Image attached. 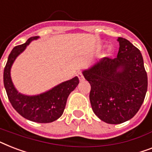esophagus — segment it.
Wrapping results in <instances>:
<instances>
[{"label":"esophagus","instance_id":"esophagus-1","mask_svg":"<svg viewBox=\"0 0 152 152\" xmlns=\"http://www.w3.org/2000/svg\"><path fill=\"white\" fill-rule=\"evenodd\" d=\"M77 76H78L79 79H80V82H82V81H83V80H84V77H83V76L82 72H78Z\"/></svg>","mask_w":152,"mask_h":152}]
</instances>
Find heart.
Here are the masks:
<instances>
[{
    "label": "heart",
    "instance_id": "heart-1",
    "mask_svg": "<svg viewBox=\"0 0 152 152\" xmlns=\"http://www.w3.org/2000/svg\"><path fill=\"white\" fill-rule=\"evenodd\" d=\"M113 53H114V50H113V48L112 47H108L107 50H106V54L105 56L107 58H111V57L113 55Z\"/></svg>",
    "mask_w": 152,
    "mask_h": 152
}]
</instances>
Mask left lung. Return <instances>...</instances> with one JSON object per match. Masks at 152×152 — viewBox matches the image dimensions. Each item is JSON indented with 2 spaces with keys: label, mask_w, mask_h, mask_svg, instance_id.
I'll list each match as a JSON object with an SVG mask.
<instances>
[{
  "label": "left lung",
  "mask_w": 152,
  "mask_h": 152,
  "mask_svg": "<svg viewBox=\"0 0 152 152\" xmlns=\"http://www.w3.org/2000/svg\"><path fill=\"white\" fill-rule=\"evenodd\" d=\"M117 41V58L95 61L82 73L91 84L90 101L94 114L109 124L129 120L143 104L148 76L141 53L124 38Z\"/></svg>",
  "instance_id": "1"
}]
</instances>
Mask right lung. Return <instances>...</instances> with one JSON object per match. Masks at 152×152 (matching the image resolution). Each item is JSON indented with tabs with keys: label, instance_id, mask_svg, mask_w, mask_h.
Returning <instances> with one entry per match:
<instances>
[{
	"label": "right lung",
	"instance_id": "right-lung-1",
	"mask_svg": "<svg viewBox=\"0 0 152 152\" xmlns=\"http://www.w3.org/2000/svg\"><path fill=\"white\" fill-rule=\"evenodd\" d=\"M39 38L38 36L29 38L26 43L12 49L4 70V85L11 104L18 114L35 123H48L54 122L63 114L68 97L79 84V78L75 76L39 94L27 95L18 92L11 77L12 65L27 46Z\"/></svg>",
	"mask_w": 152,
	"mask_h": 152
}]
</instances>
